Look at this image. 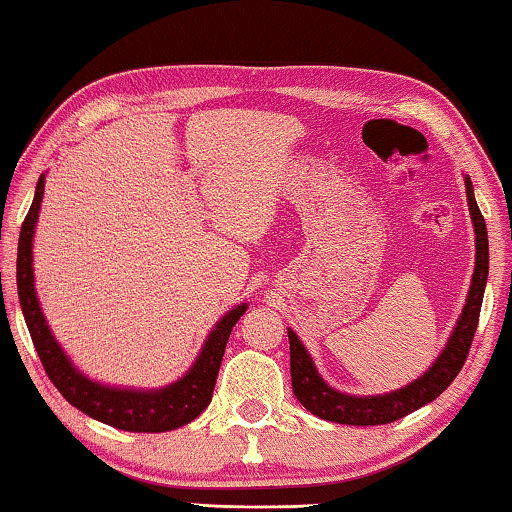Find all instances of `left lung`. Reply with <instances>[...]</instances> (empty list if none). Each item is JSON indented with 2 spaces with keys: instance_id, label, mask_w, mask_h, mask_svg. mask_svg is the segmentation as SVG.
<instances>
[{
  "instance_id": "obj_1",
  "label": "left lung",
  "mask_w": 512,
  "mask_h": 512,
  "mask_svg": "<svg viewBox=\"0 0 512 512\" xmlns=\"http://www.w3.org/2000/svg\"><path fill=\"white\" fill-rule=\"evenodd\" d=\"M465 189H467V205L469 214H472L474 232H476V262H474V275L472 287L462 307V314L453 328L449 342H446L444 351L437 355L433 367L428 369L424 376L412 380L410 385L401 389H394L389 394L378 396H351L344 392L332 389L326 380L319 376L310 353L305 351L303 342L291 328L289 332V353H291V387H294L296 399L305 405L312 415L335 421V424H348V426H378V424H392V421L401 419L410 412L419 410L421 405L435 401L446 387L453 383L458 376L462 364L467 360L469 346H472L474 332L478 326V314H481L483 291L485 282H488V269H490V253H488V230H485V221L481 216V209L476 205L474 186L469 175H465Z\"/></svg>"
}]
</instances>
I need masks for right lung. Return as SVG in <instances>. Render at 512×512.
Listing matches in <instances>:
<instances>
[{
  "label": "right lung",
  "mask_w": 512,
  "mask_h": 512,
  "mask_svg": "<svg viewBox=\"0 0 512 512\" xmlns=\"http://www.w3.org/2000/svg\"><path fill=\"white\" fill-rule=\"evenodd\" d=\"M43 191L45 175H40L34 202H31V209L20 230L18 296L31 342L36 346L45 373L70 405H75L84 415L102 421V424L120 428V431L164 433L189 424L212 401L227 339H230L234 323L248 310V305H237L216 323L196 362H193V367L186 371V376L175 380V383L159 389H132L111 387L91 380L63 353V348L54 339L50 326H47L43 310H40V303L36 298L34 253H31V248H34V232L38 223L40 202H43Z\"/></svg>",
  "instance_id": "1"
}]
</instances>
